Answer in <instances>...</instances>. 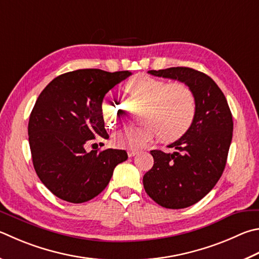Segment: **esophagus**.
I'll list each match as a JSON object with an SVG mask.
<instances>
[{
    "label": "esophagus",
    "mask_w": 259,
    "mask_h": 259,
    "mask_svg": "<svg viewBox=\"0 0 259 259\" xmlns=\"http://www.w3.org/2000/svg\"><path fill=\"white\" fill-rule=\"evenodd\" d=\"M139 152L138 150H134V149H130V150H128V156L129 157H133V156H135V155H137Z\"/></svg>",
    "instance_id": "1"
}]
</instances>
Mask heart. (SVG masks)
Wrapping results in <instances>:
<instances>
[{
	"mask_svg": "<svg viewBox=\"0 0 259 259\" xmlns=\"http://www.w3.org/2000/svg\"><path fill=\"white\" fill-rule=\"evenodd\" d=\"M126 91L146 102L147 107L143 115L146 122L117 131L113 137L117 147L143 148L158 134L163 139H177L190 128L195 119L196 98L186 83H167L161 79L140 74L128 82ZM102 112L111 125L119 119L120 103L111 93L103 97Z\"/></svg>",
	"mask_w": 259,
	"mask_h": 259,
	"instance_id": "b5f03b06",
	"label": "heart"
}]
</instances>
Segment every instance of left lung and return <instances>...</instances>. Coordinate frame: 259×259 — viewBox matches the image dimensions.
<instances>
[{
    "mask_svg": "<svg viewBox=\"0 0 259 259\" xmlns=\"http://www.w3.org/2000/svg\"><path fill=\"white\" fill-rule=\"evenodd\" d=\"M149 74L186 83L196 98L190 128L168 145L173 153L152 150L154 165L145 173V191L165 208H186L213 189L227 164L233 121L227 98L215 81L187 67L149 70Z\"/></svg>",
    "mask_w": 259,
    "mask_h": 259,
    "instance_id": "8db88e82",
    "label": "left lung"
}]
</instances>
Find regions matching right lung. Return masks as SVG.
I'll list each match as a JSON object with an SVG mask.
<instances>
[{
  "label": "right lung",
  "instance_id": "obj_1",
  "mask_svg": "<svg viewBox=\"0 0 259 259\" xmlns=\"http://www.w3.org/2000/svg\"><path fill=\"white\" fill-rule=\"evenodd\" d=\"M130 71L80 69L54 78L37 98L28 135L32 164L45 187L60 199L80 204L105 189L114 167L128 158L122 149L87 152L96 139H107L103 97Z\"/></svg>",
  "mask_w": 259,
  "mask_h": 259
}]
</instances>
